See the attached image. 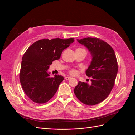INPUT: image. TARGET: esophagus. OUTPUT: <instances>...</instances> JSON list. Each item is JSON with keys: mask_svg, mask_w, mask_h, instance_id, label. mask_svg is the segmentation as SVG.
Masks as SVG:
<instances>
[{"mask_svg": "<svg viewBox=\"0 0 135 135\" xmlns=\"http://www.w3.org/2000/svg\"><path fill=\"white\" fill-rule=\"evenodd\" d=\"M71 79V77H70V76H66V77H65V79L67 80H70V79Z\"/></svg>", "mask_w": 135, "mask_h": 135, "instance_id": "obj_1", "label": "esophagus"}]
</instances>
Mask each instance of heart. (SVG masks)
I'll list each match as a JSON object with an SVG mask.
<instances>
[{"label": "heart", "mask_w": 135, "mask_h": 135, "mask_svg": "<svg viewBox=\"0 0 135 135\" xmlns=\"http://www.w3.org/2000/svg\"><path fill=\"white\" fill-rule=\"evenodd\" d=\"M69 73L71 75H76L78 74V71L75 69H72L69 71Z\"/></svg>", "instance_id": "heart-1"}]
</instances>
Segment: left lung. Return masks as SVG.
Instances as JSON below:
<instances>
[{"label": "left lung", "mask_w": 135, "mask_h": 135, "mask_svg": "<svg viewBox=\"0 0 135 135\" xmlns=\"http://www.w3.org/2000/svg\"><path fill=\"white\" fill-rule=\"evenodd\" d=\"M91 52L92 61L86 71L92 77V84L79 81L74 93L80 101L89 106L95 105L105 100L115 84L118 73V62L113 48L99 38L77 39Z\"/></svg>", "instance_id": "left-lung-1"}]
</instances>
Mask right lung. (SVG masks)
<instances>
[{
	"label": "right lung",
	"mask_w": 135,
	"mask_h": 135,
	"mask_svg": "<svg viewBox=\"0 0 135 135\" xmlns=\"http://www.w3.org/2000/svg\"><path fill=\"white\" fill-rule=\"evenodd\" d=\"M74 42V38L42 39L27 48L22 59L20 80L31 101L44 104L54 97L64 78L60 75L50 77L47 70L53 61L60 58L64 49Z\"/></svg>",
	"instance_id": "right-lung-1"
}]
</instances>
